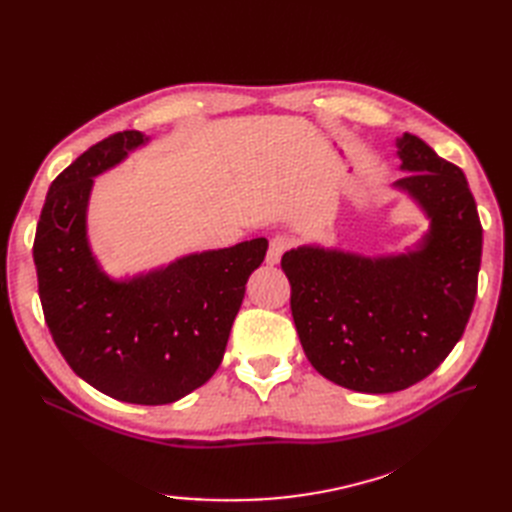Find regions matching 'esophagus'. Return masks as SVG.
Listing matches in <instances>:
<instances>
[{
	"label": "esophagus",
	"mask_w": 512,
	"mask_h": 512,
	"mask_svg": "<svg viewBox=\"0 0 512 512\" xmlns=\"http://www.w3.org/2000/svg\"><path fill=\"white\" fill-rule=\"evenodd\" d=\"M292 243H290V239H286V237H273L271 241H269V250H267V262L269 265H277V262L282 260V256H284V252L288 250Z\"/></svg>",
	"instance_id": "34e87169"
}]
</instances>
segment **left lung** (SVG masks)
I'll list each match as a JSON object with an SVG mask.
<instances>
[{"mask_svg":"<svg viewBox=\"0 0 512 512\" xmlns=\"http://www.w3.org/2000/svg\"><path fill=\"white\" fill-rule=\"evenodd\" d=\"M408 192L431 230L416 252L365 258L303 245L282 256L290 309L309 363L359 393H395L421 382L470 320L483 226L461 168L425 141H397Z\"/></svg>","mask_w":512,"mask_h":512,"instance_id":"obj_1","label":"left lung"}]
</instances>
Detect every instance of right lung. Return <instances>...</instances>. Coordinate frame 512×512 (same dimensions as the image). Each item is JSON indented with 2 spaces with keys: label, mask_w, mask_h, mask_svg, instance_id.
Returning <instances> with one entry per match:
<instances>
[{
  "label": "right lung",
  "mask_w": 512,
  "mask_h": 512,
  "mask_svg": "<svg viewBox=\"0 0 512 512\" xmlns=\"http://www.w3.org/2000/svg\"><path fill=\"white\" fill-rule=\"evenodd\" d=\"M147 138L126 130L89 147L46 194L34 239L46 327L76 376L100 393L162 406L203 386L220 367L245 282L267 239L179 258L113 282L89 252L85 213L94 177Z\"/></svg>",
  "instance_id": "obj_1"
}]
</instances>
